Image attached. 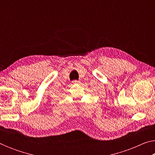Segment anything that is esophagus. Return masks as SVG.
<instances>
[{
    "label": "esophagus",
    "instance_id": "esophagus-1",
    "mask_svg": "<svg viewBox=\"0 0 155 155\" xmlns=\"http://www.w3.org/2000/svg\"><path fill=\"white\" fill-rule=\"evenodd\" d=\"M72 83L74 84H78V83H80V81H77V80H74V81H72Z\"/></svg>",
    "mask_w": 155,
    "mask_h": 155
}]
</instances>
